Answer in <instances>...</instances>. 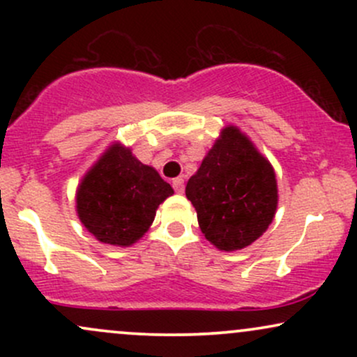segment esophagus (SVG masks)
Wrapping results in <instances>:
<instances>
[{"instance_id":"esophagus-1","label":"esophagus","mask_w":357,"mask_h":357,"mask_svg":"<svg viewBox=\"0 0 357 357\" xmlns=\"http://www.w3.org/2000/svg\"><path fill=\"white\" fill-rule=\"evenodd\" d=\"M173 188H174V191L178 192V195H181V192H184V179L183 178H176L173 181Z\"/></svg>"}]
</instances>
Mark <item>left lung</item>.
<instances>
[{"label": "left lung", "mask_w": 357, "mask_h": 357, "mask_svg": "<svg viewBox=\"0 0 357 357\" xmlns=\"http://www.w3.org/2000/svg\"><path fill=\"white\" fill-rule=\"evenodd\" d=\"M204 238L236 252L260 238L275 216L273 166L236 126L221 129L202 166L186 184Z\"/></svg>", "instance_id": "left-lung-1"}]
</instances>
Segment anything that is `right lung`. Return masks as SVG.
I'll return each instance as SVG.
<instances>
[{"label":"right lung","mask_w":357,"mask_h":357,"mask_svg":"<svg viewBox=\"0 0 357 357\" xmlns=\"http://www.w3.org/2000/svg\"><path fill=\"white\" fill-rule=\"evenodd\" d=\"M174 195L153 166L116 141L84 174L75 192L80 223L100 243L130 247L153 225L159 204Z\"/></svg>","instance_id":"right-lung-1"}]
</instances>
